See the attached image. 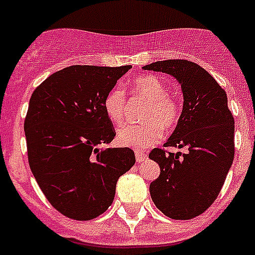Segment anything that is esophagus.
<instances>
[{
    "label": "esophagus",
    "instance_id": "obj_1",
    "mask_svg": "<svg viewBox=\"0 0 255 255\" xmlns=\"http://www.w3.org/2000/svg\"><path fill=\"white\" fill-rule=\"evenodd\" d=\"M135 159H136V162H138V163H140V162L147 161L148 157H147V154H145L144 152H141V150H136V152H135Z\"/></svg>",
    "mask_w": 255,
    "mask_h": 255
}]
</instances>
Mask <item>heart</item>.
I'll return each mask as SVG.
<instances>
[{
  "instance_id": "heart-1",
  "label": "heart",
  "mask_w": 255,
  "mask_h": 255,
  "mask_svg": "<svg viewBox=\"0 0 255 255\" xmlns=\"http://www.w3.org/2000/svg\"><path fill=\"white\" fill-rule=\"evenodd\" d=\"M130 92L135 97L147 101L141 125H125L117 130L116 140L123 147L141 150L158 143L163 135V128L171 129L180 117V105L175 97L167 93L162 79L154 75L136 76L130 82ZM105 112L114 124L124 120L126 96L121 88L108 92L103 102Z\"/></svg>"
}]
</instances>
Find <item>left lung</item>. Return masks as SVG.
<instances>
[{
  "label": "left lung",
  "instance_id": "8db88e82",
  "mask_svg": "<svg viewBox=\"0 0 255 255\" xmlns=\"http://www.w3.org/2000/svg\"><path fill=\"white\" fill-rule=\"evenodd\" d=\"M143 69L168 74L181 85V115L163 147H188L189 152L181 155L155 148L149 153L161 170L149 193L164 216L190 220L209 208L224 186L234 161L235 121L225 91L199 65L166 60Z\"/></svg>",
  "mask_w": 255,
  "mask_h": 255
}]
</instances>
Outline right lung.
I'll use <instances>...</instances> for the list:
<instances>
[{
    "label": "right lung",
    "mask_w": 255,
    "mask_h": 255,
    "mask_svg": "<svg viewBox=\"0 0 255 255\" xmlns=\"http://www.w3.org/2000/svg\"><path fill=\"white\" fill-rule=\"evenodd\" d=\"M131 69L74 65L35 88L24 123L30 170L53 208L89 221L111 206L119 177L134 166L130 148H100L114 140L103 102Z\"/></svg>",
    "instance_id": "obj_1"
}]
</instances>
